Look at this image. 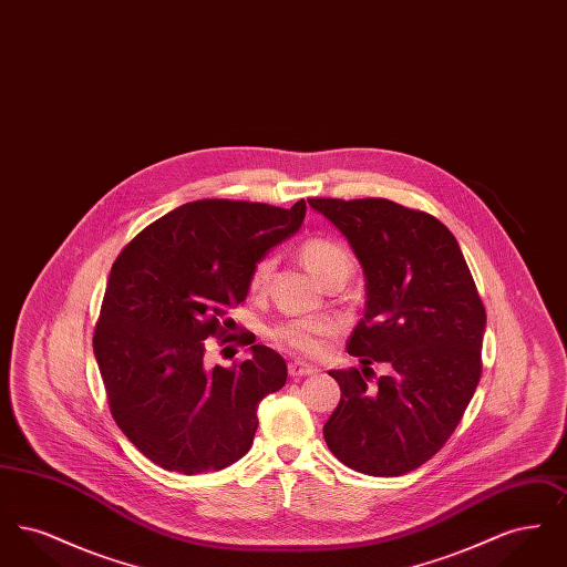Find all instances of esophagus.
I'll list each match as a JSON object with an SVG mask.
<instances>
[{"instance_id": "esophagus-1", "label": "esophagus", "mask_w": 567, "mask_h": 567, "mask_svg": "<svg viewBox=\"0 0 567 567\" xmlns=\"http://www.w3.org/2000/svg\"><path fill=\"white\" fill-rule=\"evenodd\" d=\"M319 370L306 361H291L289 363V374L293 378L310 377V374H317Z\"/></svg>"}]
</instances>
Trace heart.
<instances>
[{
	"mask_svg": "<svg viewBox=\"0 0 567 567\" xmlns=\"http://www.w3.org/2000/svg\"><path fill=\"white\" fill-rule=\"evenodd\" d=\"M299 261L321 285L333 278H349L352 271V259L347 248L331 243L327 238H310L299 246ZM270 257L261 259L250 274V289L261 291L270 278ZM336 324L329 319H297L289 323L278 324L274 329V340L303 354H317L323 349L324 338L331 336Z\"/></svg>",
	"mask_w": 567,
	"mask_h": 567,
	"instance_id": "b5f03b06",
	"label": "heart"
}]
</instances>
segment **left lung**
I'll use <instances>...</instances> for the list:
<instances>
[{"label":"left lung","mask_w":567,"mask_h":567,"mask_svg":"<svg viewBox=\"0 0 567 567\" xmlns=\"http://www.w3.org/2000/svg\"><path fill=\"white\" fill-rule=\"evenodd\" d=\"M308 204L347 238L365 276L349 354L391 365L374 384L354 368L329 372L342 398L324 442L354 472L402 476L446 444L478 386L485 306L455 236L432 215L377 197Z\"/></svg>","instance_id":"left-lung-1"}]
</instances>
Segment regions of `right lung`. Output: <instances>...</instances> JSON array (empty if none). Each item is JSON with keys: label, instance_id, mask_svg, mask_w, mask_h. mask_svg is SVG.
<instances>
[{"label": "right lung", "instance_id": "add662e5", "mask_svg": "<svg viewBox=\"0 0 567 567\" xmlns=\"http://www.w3.org/2000/svg\"><path fill=\"white\" fill-rule=\"evenodd\" d=\"M306 202L199 199L162 216L116 257L93 336L110 410L130 442L163 470L204 474L243 458L257 405L287 382L276 351L252 344L231 368L204 363L250 274L301 227Z\"/></svg>", "mask_w": 567, "mask_h": 567}]
</instances>
